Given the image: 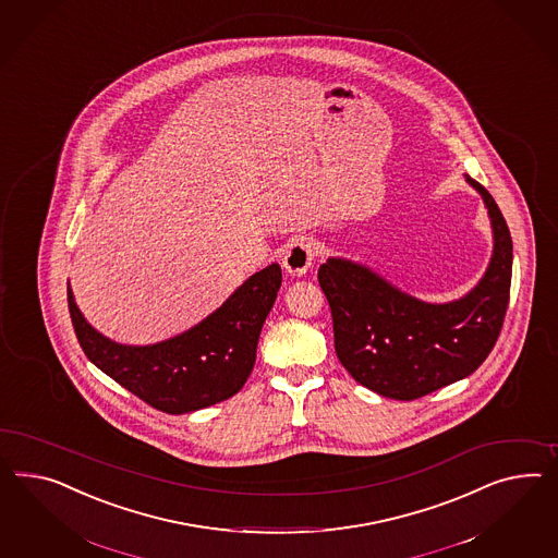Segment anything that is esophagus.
<instances>
[{
  "label": "esophagus",
  "mask_w": 558,
  "mask_h": 558,
  "mask_svg": "<svg viewBox=\"0 0 558 558\" xmlns=\"http://www.w3.org/2000/svg\"><path fill=\"white\" fill-rule=\"evenodd\" d=\"M313 259H315L313 243L306 240V238H301V240L292 241L288 245L287 254H284V259H282V266H284V270L290 276L299 278V276H304L308 268L313 266Z\"/></svg>",
  "instance_id": "obj_1"
}]
</instances>
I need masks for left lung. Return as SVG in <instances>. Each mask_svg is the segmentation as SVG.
<instances>
[{
    "label": "left lung",
    "instance_id": "obj_1",
    "mask_svg": "<svg viewBox=\"0 0 558 558\" xmlns=\"http://www.w3.org/2000/svg\"><path fill=\"white\" fill-rule=\"evenodd\" d=\"M489 215L494 250L482 280L449 302H426L369 266L329 257L318 284L331 306L335 351L372 392L416 400L471 376L496 345L510 301L512 238L499 207L465 174Z\"/></svg>",
    "mask_w": 558,
    "mask_h": 558
}]
</instances>
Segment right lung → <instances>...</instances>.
Segmentation results:
<instances>
[{
  "label": "right lung",
  "instance_id": "obj_1",
  "mask_svg": "<svg viewBox=\"0 0 558 558\" xmlns=\"http://www.w3.org/2000/svg\"><path fill=\"white\" fill-rule=\"evenodd\" d=\"M280 284L282 270L270 264L252 274L195 327L151 345H123L97 331L78 311L71 287L69 311L90 363L151 408L189 414L223 402L243 388Z\"/></svg>",
  "mask_w": 558,
  "mask_h": 558
}]
</instances>
